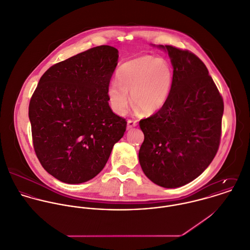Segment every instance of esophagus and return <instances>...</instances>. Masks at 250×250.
Here are the masks:
<instances>
[{
  "instance_id": "obj_1",
  "label": "esophagus",
  "mask_w": 250,
  "mask_h": 250,
  "mask_svg": "<svg viewBox=\"0 0 250 250\" xmlns=\"http://www.w3.org/2000/svg\"><path fill=\"white\" fill-rule=\"evenodd\" d=\"M137 125H138V122H137L136 120H131V119H129V120L127 121V130H130V129L136 127Z\"/></svg>"
}]
</instances>
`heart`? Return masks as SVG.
I'll return each instance as SVG.
<instances>
[{
	"mask_svg": "<svg viewBox=\"0 0 250 250\" xmlns=\"http://www.w3.org/2000/svg\"><path fill=\"white\" fill-rule=\"evenodd\" d=\"M118 83L107 87L109 104L117 114H124L129 96L134 105L150 115L167 103L172 84V71L165 59L146 55L130 60L117 71Z\"/></svg>",
	"mask_w": 250,
	"mask_h": 250,
	"instance_id": "obj_1",
	"label": "heart"
}]
</instances>
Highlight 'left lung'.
Wrapping results in <instances>:
<instances>
[{
	"instance_id": "left-lung-1",
	"label": "left lung",
	"mask_w": 250,
	"mask_h": 250,
	"mask_svg": "<svg viewBox=\"0 0 250 250\" xmlns=\"http://www.w3.org/2000/svg\"><path fill=\"white\" fill-rule=\"evenodd\" d=\"M158 47L170 58L172 84L165 105L140 121L145 141L139 160L152 182L176 188L197 178L216 155L224 103L199 57L171 45Z\"/></svg>"
}]
</instances>
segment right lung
<instances>
[{
	"instance_id": "right-lung-1",
	"label": "right lung",
	"mask_w": 250,
	"mask_h": 250,
	"mask_svg": "<svg viewBox=\"0 0 250 250\" xmlns=\"http://www.w3.org/2000/svg\"><path fill=\"white\" fill-rule=\"evenodd\" d=\"M118 50L100 45L50 67L31 98L34 149L58 180L79 184L105 166L127 122L112 112L107 87Z\"/></svg>"
}]
</instances>
